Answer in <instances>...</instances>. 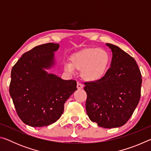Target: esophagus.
<instances>
[{
	"label": "esophagus",
	"mask_w": 151,
	"mask_h": 151,
	"mask_svg": "<svg viewBox=\"0 0 151 151\" xmlns=\"http://www.w3.org/2000/svg\"><path fill=\"white\" fill-rule=\"evenodd\" d=\"M76 87H77L78 90H80V89H82V88H83V85H82L81 83H77V86H76Z\"/></svg>",
	"instance_id": "1"
}]
</instances>
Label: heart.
I'll return each instance as SVG.
<instances>
[{"label":"heart","mask_w":151,"mask_h":151,"mask_svg":"<svg viewBox=\"0 0 151 151\" xmlns=\"http://www.w3.org/2000/svg\"><path fill=\"white\" fill-rule=\"evenodd\" d=\"M110 55L105 50L99 48H85L70 57V63H65V69L73 72L81 70L84 80L94 82L101 80L105 75L110 64Z\"/></svg>","instance_id":"b5f03b06"}]
</instances>
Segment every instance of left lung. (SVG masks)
<instances>
[{"label": "left lung", "mask_w": 151, "mask_h": 151, "mask_svg": "<svg viewBox=\"0 0 151 151\" xmlns=\"http://www.w3.org/2000/svg\"><path fill=\"white\" fill-rule=\"evenodd\" d=\"M111 48V67L101 80L86 82V110L91 121L111 129L124 125L131 118L140 97L142 78L136 61L117 46Z\"/></svg>", "instance_id": "left-lung-1"}]
</instances>
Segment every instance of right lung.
Here are the masks:
<instances>
[{"instance_id":"right-lung-1","label":"right lung","mask_w":151,"mask_h":151,"mask_svg":"<svg viewBox=\"0 0 151 151\" xmlns=\"http://www.w3.org/2000/svg\"><path fill=\"white\" fill-rule=\"evenodd\" d=\"M55 43L37 46L24 53L11 70L9 93L18 115L26 124L42 127L54 123L76 90V82L48 74L55 64Z\"/></svg>"}]
</instances>
